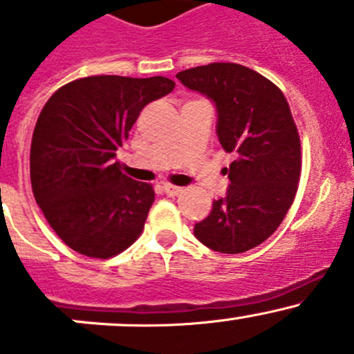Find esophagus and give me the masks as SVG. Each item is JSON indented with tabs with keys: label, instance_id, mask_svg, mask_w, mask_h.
I'll return each instance as SVG.
<instances>
[{
	"label": "esophagus",
	"instance_id": "esophagus-1",
	"mask_svg": "<svg viewBox=\"0 0 354 354\" xmlns=\"http://www.w3.org/2000/svg\"><path fill=\"white\" fill-rule=\"evenodd\" d=\"M162 190H164V194L169 195V197H176V195L183 194V188L174 187V185H169V183H164Z\"/></svg>",
	"mask_w": 354,
	"mask_h": 354
}]
</instances>
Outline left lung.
Segmentation results:
<instances>
[{
	"label": "left lung",
	"instance_id": "1",
	"mask_svg": "<svg viewBox=\"0 0 354 354\" xmlns=\"http://www.w3.org/2000/svg\"><path fill=\"white\" fill-rule=\"evenodd\" d=\"M217 111L216 131L236 159L224 169L226 195L195 224V238L219 253H243L267 240L283 223L301 173V147L283 92L236 63H210L176 75Z\"/></svg>",
	"mask_w": 354,
	"mask_h": 354
}]
</instances>
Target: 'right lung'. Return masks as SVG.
<instances>
[{
  "label": "right lung",
  "instance_id": "1",
  "mask_svg": "<svg viewBox=\"0 0 354 354\" xmlns=\"http://www.w3.org/2000/svg\"><path fill=\"white\" fill-rule=\"evenodd\" d=\"M173 88L166 77L97 75L46 102L32 135V192L71 250L109 259L140 236L154 190L121 173L114 157L140 111Z\"/></svg>",
  "mask_w": 354,
  "mask_h": 354
}]
</instances>
